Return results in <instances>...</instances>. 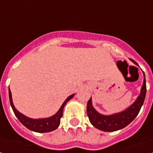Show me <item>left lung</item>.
I'll return each instance as SVG.
<instances>
[{"label":"left lung","instance_id":"left-lung-1","mask_svg":"<svg viewBox=\"0 0 153 153\" xmlns=\"http://www.w3.org/2000/svg\"><path fill=\"white\" fill-rule=\"evenodd\" d=\"M130 60L134 64L137 65L134 60L131 59ZM143 85L141 86L140 95L137 97L136 100L132 105L121 112L115 113L110 115H101L98 113L93 107L92 99L90 97V99L88 100L86 112L89 121L94 127L105 132H111V131H115L124 128L134 120L135 117L138 115L141 106L143 105L145 95H146V82H145V73L143 72Z\"/></svg>","mask_w":153,"mask_h":153}]
</instances>
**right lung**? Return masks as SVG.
Here are the masks:
<instances>
[{"instance_id": "obj_1", "label": "right lung", "mask_w": 153, "mask_h": 153, "mask_svg": "<svg viewBox=\"0 0 153 153\" xmlns=\"http://www.w3.org/2000/svg\"><path fill=\"white\" fill-rule=\"evenodd\" d=\"M8 94H9L10 104H11L12 110L14 111L15 115L17 117V119L27 129L38 133L50 132V131H53V130H56L59 126L60 119L63 116V111H64V106H65V105L67 104L68 100H70L74 95V94H72V95L68 97L65 100V101L63 103V105H61L60 108L59 109V111H57L55 115H53V116L48 118H44V119H37V120H34V119L27 117L26 115H23L22 113L17 111V109L15 108L14 105H13V102H12V93H11L10 89L8 90Z\"/></svg>"}]
</instances>
